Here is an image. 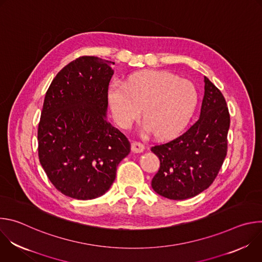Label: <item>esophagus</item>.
<instances>
[{
  "label": "esophagus",
  "mask_w": 262,
  "mask_h": 262,
  "mask_svg": "<svg viewBox=\"0 0 262 262\" xmlns=\"http://www.w3.org/2000/svg\"><path fill=\"white\" fill-rule=\"evenodd\" d=\"M144 149H145V146L141 142H138V141H134L133 142V144H132V150L134 152H136V154L143 152Z\"/></svg>",
  "instance_id": "esophagus-1"
}]
</instances>
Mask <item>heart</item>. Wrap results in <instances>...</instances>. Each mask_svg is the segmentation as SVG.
I'll return each mask as SVG.
<instances>
[{
  "label": "heart",
  "instance_id": "heart-1",
  "mask_svg": "<svg viewBox=\"0 0 262 262\" xmlns=\"http://www.w3.org/2000/svg\"><path fill=\"white\" fill-rule=\"evenodd\" d=\"M107 96L114 118L122 128H129L143 108L146 127L160 138L182 130L198 102L194 84L167 71L138 72L125 85L113 82Z\"/></svg>",
  "mask_w": 262,
  "mask_h": 262
}]
</instances>
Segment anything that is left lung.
<instances>
[{
    "instance_id": "left-lung-1",
    "label": "left lung",
    "mask_w": 262,
    "mask_h": 262,
    "mask_svg": "<svg viewBox=\"0 0 262 262\" xmlns=\"http://www.w3.org/2000/svg\"><path fill=\"white\" fill-rule=\"evenodd\" d=\"M204 83L199 119L178 137L151 147L161 163L152 189L168 199H189L209 188L227 155V103L206 77Z\"/></svg>"
}]
</instances>
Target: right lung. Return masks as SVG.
Listing matches in <instances>:
<instances>
[{"mask_svg": "<svg viewBox=\"0 0 262 262\" xmlns=\"http://www.w3.org/2000/svg\"><path fill=\"white\" fill-rule=\"evenodd\" d=\"M115 63L83 56L51 83L38 124V157L55 188L73 199L103 195L130 152L128 139L106 117Z\"/></svg>", "mask_w": 262, "mask_h": 262, "instance_id": "1", "label": "right lung"}]
</instances>
